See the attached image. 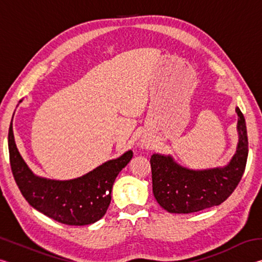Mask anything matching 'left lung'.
Here are the masks:
<instances>
[{
	"mask_svg": "<svg viewBox=\"0 0 262 262\" xmlns=\"http://www.w3.org/2000/svg\"><path fill=\"white\" fill-rule=\"evenodd\" d=\"M238 114L237 151L227 166L194 171L178 165L171 156L155 154L151 164L152 192L157 202L168 212L189 214L219 206L233 193L245 171L248 140L242 111Z\"/></svg>",
	"mask_w": 262,
	"mask_h": 262,
	"instance_id": "1",
	"label": "left lung"
}]
</instances>
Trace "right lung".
<instances>
[{
  "instance_id": "right-lung-1",
  "label": "right lung",
  "mask_w": 262,
  "mask_h": 262,
  "mask_svg": "<svg viewBox=\"0 0 262 262\" xmlns=\"http://www.w3.org/2000/svg\"><path fill=\"white\" fill-rule=\"evenodd\" d=\"M8 145L12 174L25 200L43 215L67 225L92 224L105 215L114 180L133 157L129 150L81 178L60 181L33 174L17 149L12 120Z\"/></svg>"
}]
</instances>
